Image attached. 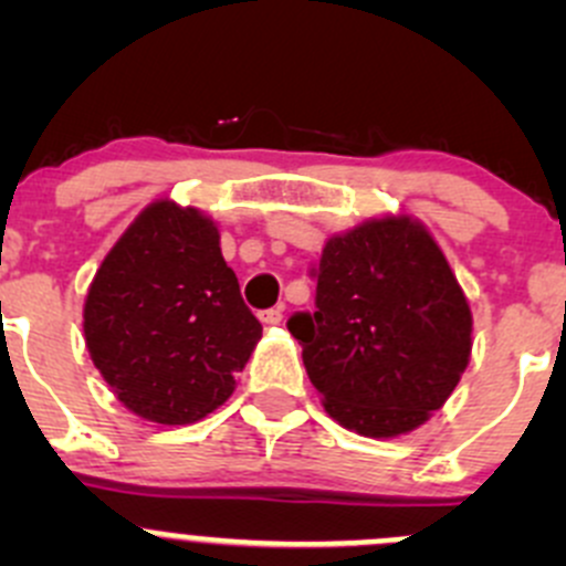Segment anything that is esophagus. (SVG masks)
<instances>
[{
	"mask_svg": "<svg viewBox=\"0 0 566 566\" xmlns=\"http://www.w3.org/2000/svg\"><path fill=\"white\" fill-rule=\"evenodd\" d=\"M282 315H284V306H271V310L260 312V319L265 325H276V323H282Z\"/></svg>",
	"mask_w": 566,
	"mask_h": 566,
	"instance_id": "1",
	"label": "esophagus"
}]
</instances>
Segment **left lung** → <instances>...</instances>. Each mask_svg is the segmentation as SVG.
I'll use <instances>...</instances> for the list:
<instances>
[{"mask_svg":"<svg viewBox=\"0 0 566 566\" xmlns=\"http://www.w3.org/2000/svg\"><path fill=\"white\" fill-rule=\"evenodd\" d=\"M315 312L287 328L331 419L367 438L416 430L460 384L471 310L447 256L408 216L364 221L325 243Z\"/></svg>","mask_w":566,"mask_h":566,"instance_id":"8db88e82","label":"left lung"}]
</instances>
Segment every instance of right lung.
<instances>
[{"label":"right lung","instance_id":"right-lung-1","mask_svg":"<svg viewBox=\"0 0 566 566\" xmlns=\"http://www.w3.org/2000/svg\"><path fill=\"white\" fill-rule=\"evenodd\" d=\"M262 325L197 208L161 199L101 262L84 339L119 402L158 424H191L235 391Z\"/></svg>","mask_w":566,"mask_h":566}]
</instances>
